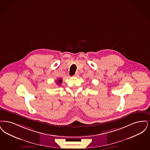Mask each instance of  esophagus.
I'll return each instance as SVG.
<instances>
[{"label": "esophagus", "mask_w": 150, "mask_h": 150, "mask_svg": "<svg viewBox=\"0 0 150 150\" xmlns=\"http://www.w3.org/2000/svg\"><path fill=\"white\" fill-rule=\"evenodd\" d=\"M79 76V72H77L76 73H75V74L74 75V77H78Z\"/></svg>", "instance_id": "1"}]
</instances>
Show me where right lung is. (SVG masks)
Here are the masks:
<instances>
[{
	"label": "right lung",
	"instance_id": "right-lung-1",
	"mask_svg": "<svg viewBox=\"0 0 150 150\" xmlns=\"http://www.w3.org/2000/svg\"><path fill=\"white\" fill-rule=\"evenodd\" d=\"M57 81V83L59 85H61L62 83V79L61 78H59Z\"/></svg>",
	"mask_w": 150,
	"mask_h": 150
}]
</instances>
